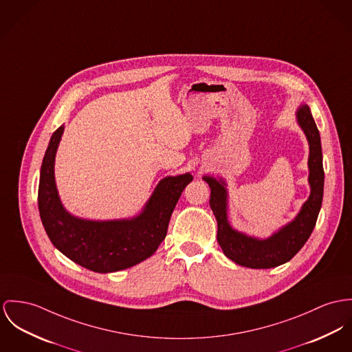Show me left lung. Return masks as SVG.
<instances>
[{
    "instance_id": "8db88e82",
    "label": "left lung",
    "mask_w": 352,
    "mask_h": 352,
    "mask_svg": "<svg viewBox=\"0 0 352 352\" xmlns=\"http://www.w3.org/2000/svg\"><path fill=\"white\" fill-rule=\"evenodd\" d=\"M295 116L309 147L308 185L311 191L295 218L276 229L271 236L256 237L233 228L228 217L229 190L226 179L212 175L202 177L210 188L209 204L217 219V241L223 254L241 267L268 270L288 263L307 243L315 228L324 190L322 142L308 104H300Z\"/></svg>"
}]
</instances>
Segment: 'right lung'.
<instances>
[{
	"mask_svg": "<svg viewBox=\"0 0 352 352\" xmlns=\"http://www.w3.org/2000/svg\"><path fill=\"white\" fill-rule=\"evenodd\" d=\"M63 134L64 126H60L51 136L38 184L40 218L54 248L98 273L123 271L151 257L164 240L171 213L192 175L185 173L162 178L135 216L115 219L75 216L63 205L54 179V160Z\"/></svg>",
	"mask_w": 352,
	"mask_h": 352,
	"instance_id": "obj_1",
	"label": "right lung"
}]
</instances>
